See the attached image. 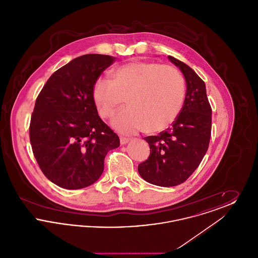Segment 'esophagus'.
I'll return each mask as SVG.
<instances>
[{
	"label": "esophagus",
	"mask_w": 258,
	"mask_h": 258,
	"mask_svg": "<svg viewBox=\"0 0 258 258\" xmlns=\"http://www.w3.org/2000/svg\"><path fill=\"white\" fill-rule=\"evenodd\" d=\"M130 141V139L127 138V137H124V136H120V143L123 145V144H125V143H127Z\"/></svg>",
	"instance_id": "1"
}]
</instances>
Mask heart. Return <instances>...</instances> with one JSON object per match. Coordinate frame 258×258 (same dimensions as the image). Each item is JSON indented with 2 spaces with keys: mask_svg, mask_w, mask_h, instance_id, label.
Listing matches in <instances>:
<instances>
[{
  "mask_svg": "<svg viewBox=\"0 0 258 258\" xmlns=\"http://www.w3.org/2000/svg\"><path fill=\"white\" fill-rule=\"evenodd\" d=\"M112 80L99 78L93 99L102 119H108L125 101L127 107L113 119L122 134L163 131L178 117L185 97L184 76L174 67L160 62L132 61L118 67Z\"/></svg>",
  "mask_w": 258,
  "mask_h": 258,
  "instance_id": "1",
  "label": "heart"
}]
</instances>
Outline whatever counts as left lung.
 Returning <instances> with one entry per match:
<instances>
[{"label": "left lung", "mask_w": 258, "mask_h": 258, "mask_svg": "<svg viewBox=\"0 0 258 258\" xmlns=\"http://www.w3.org/2000/svg\"><path fill=\"white\" fill-rule=\"evenodd\" d=\"M168 59L185 78L184 105L170 127L144 138L150 145V156L138 165L146 182L160 186H174L187 180L208 150L212 130V108L204 81L183 61L172 56Z\"/></svg>", "instance_id": "left-lung-1"}]
</instances>
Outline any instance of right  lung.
<instances>
[{"label": "right lung", "instance_id": "right-lung-1", "mask_svg": "<svg viewBox=\"0 0 258 258\" xmlns=\"http://www.w3.org/2000/svg\"><path fill=\"white\" fill-rule=\"evenodd\" d=\"M115 60L100 54L77 57L52 74L38 94L30 123L34 156L45 177L61 187L94 184L119 136L98 116L93 89Z\"/></svg>", "mask_w": 258, "mask_h": 258}]
</instances>
